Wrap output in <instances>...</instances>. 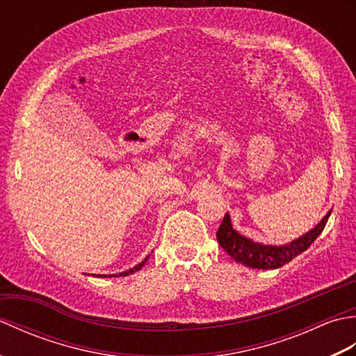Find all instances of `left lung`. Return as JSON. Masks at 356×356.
Returning a JSON list of instances; mask_svg holds the SVG:
<instances>
[{
    "mask_svg": "<svg viewBox=\"0 0 356 356\" xmlns=\"http://www.w3.org/2000/svg\"><path fill=\"white\" fill-rule=\"evenodd\" d=\"M330 211L323 217V220L315 226L314 229L306 232L305 236L291 241L287 245L272 246V245H261L255 243L251 238H246L232 228L231 217L226 213L220 228L217 231V240L220 246L225 249V252L231 255V259L245 264L248 268L254 269H277L284 266L295 257L300 255L303 251L311 246L316 237L323 232L324 226L329 220Z\"/></svg>",
    "mask_w": 356,
    "mask_h": 356,
    "instance_id": "obj_1",
    "label": "left lung"
}]
</instances>
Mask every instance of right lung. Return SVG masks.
<instances>
[{
    "label": "right lung",
    "mask_w": 356,
    "mask_h": 356,
    "mask_svg": "<svg viewBox=\"0 0 356 356\" xmlns=\"http://www.w3.org/2000/svg\"><path fill=\"white\" fill-rule=\"evenodd\" d=\"M148 260V257H147V259L145 260H142L139 264H136V266L134 268H131L130 270H125V272H119V274H113V275H108V277H125V275H130V274H133V272H136V270H140L142 269V266H143V264H145V261ZM97 277H107V275H97Z\"/></svg>",
    "instance_id": "right-lung-1"
}]
</instances>
